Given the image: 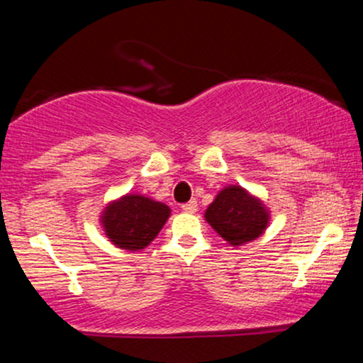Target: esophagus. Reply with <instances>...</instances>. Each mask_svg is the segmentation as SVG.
<instances>
[{
  "instance_id": "34e87169",
  "label": "esophagus",
  "mask_w": 363,
  "mask_h": 363,
  "mask_svg": "<svg viewBox=\"0 0 363 363\" xmlns=\"http://www.w3.org/2000/svg\"><path fill=\"white\" fill-rule=\"evenodd\" d=\"M181 208L186 211V213H194V211L198 210V201H194V199H191V201L184 203V205H182Z\"/></svg>"
}]
</instances>
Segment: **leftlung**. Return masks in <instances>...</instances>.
I'll return each mask as SVG.
<instances>
[{
	"instance_id": "1",
	"label": "left lung",
	"mask_w": 363,
	"mask_h": 363,
	"mask_svg": "<svg viewBox=\"0 0 363 363\" xmlns=\"http://www.w3.org/2000/svg\"><path fill=\"white\" fill-rule=\"evenodd\" d=\"M205 216L215 232L232 245H242L257 239L269 218L259 199L249 196L239 186H228L220 191Z\"/></svg>"
}]
</instances>
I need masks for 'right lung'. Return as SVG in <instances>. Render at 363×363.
<instances>
[{
	"label": "right lung",
	"mask_w": 363,
	"mask_h": 363,
	"mask_svg": "<svg viewBox=\"0 0 363 363\" xmlns=\"http://www.w3.org/2000/svg\"><path fill=\"white\" fill-rule=\"evenodd\" d=\"M169 215V206L164 203L128 194L106 208L102 223L111 242L128 251H140L155 239Z\"/></svg>",
	"instance_id": "add662e5"
}]
</instances>
